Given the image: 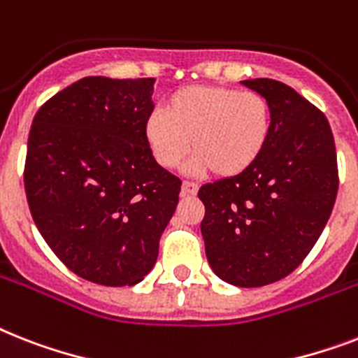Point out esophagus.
Returning <instances> with one entry per match:
<instances>
[{
    "label": "esophagus",
    "instance_id": "34e87169",
    "mask_svg": "<svg viewBox=\"0 0 358 358\" xmlns=\"http://www.w3.org/2000/svg\"><path fill=\"white\" fill-rule=\"evenodd\" d=\"M199 191V185L193 184V182H184L182 184V196H194Z\"/></svg>",
    "mask_w": 358,
    "mask_h": 358
}]
</instances>
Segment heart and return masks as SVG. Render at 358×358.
Here are the masks:
<instances>
[{
    "instance_id": "heart-1",
    "label": "heart",
    "mask_w": 358,
    "mask_h": 358,
    "mask_svg": "<svg viewBox=\"0 0 358 358\" xmlns=\"http://www.w3.org/2000/svg\"><path fill=\"white\" fill-rule=\"evenodd\" d=\"M272 110L255 92L228 86H189L174 92L164 112L145 121V141L164 169L194 154L189 169L235 178L248 173L268 145ZM192 145H188V141Z\"/></svg>"
}]
</instances>
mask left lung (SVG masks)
I'll return each mask as SVG.
<instances>
[{"label":"left lung","mask_w":358,"mask_h":358,"mask_svg":"<svg viewBox=\"0 0 358 358\" xmlns=\"http://www.w3.org/2000/svg\"><path fill=\"white\" fill-rule=\"evenodd\" d=\"M272 110V132L248 173L200 187L209 266L235 287H263L301 264L324 231L338 191L327 117L272 78L243 80Z\"/></svg>","instance_id":"obj_1"}]
</instances>
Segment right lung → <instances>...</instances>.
Masks as SVG:
<instances>
[{"instance_id":"obj_1","label":"right lung","mask_w":358,"mask_h":358,"mask_svg":"<svg viewBox=\"0 0 358 358\" xmlns=\"http://www.w3.org/2000/svg\"><path fill=\"white\" fill-rule=\"evenodd\" d=\"M154 78L84 77L42 104L31 124L25 194L38 231L71 272L136 285L158 259L180 178L145 141Z\"/></svg>"}]
</instances>
